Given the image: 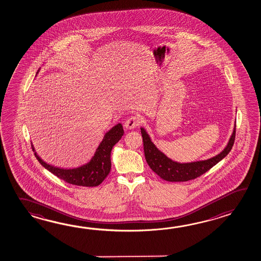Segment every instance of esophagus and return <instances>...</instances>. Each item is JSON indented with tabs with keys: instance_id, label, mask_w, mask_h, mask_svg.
<instances>
[{
	"instance_id": "34e87169",
	"label": "esophagus",
	"mask_w": 261,
	"mask_h": 261,
	"mask_svg": "<svg viewBox=\"0 0 261 261\" xmlns=\"http://www.w3.org/2000/svg\"><path fill=\"white\" fill-rule=\"evenodd\" d=\"M140 121L138 116H130L124 122V126L127 129H134V128L139 126Z\"/></svg>"
}]
</instances>
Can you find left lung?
Listing matches in <instances>:
<instances>
[{
    "mask_svg": "<svg viewBox=\"0 0 261 261\" xmlns=\"http://www.w3.org/2000/svg\"><path fill=\"white\" fill-rule=\"evenodd\" d=\"M236 128V127H235ZM234 128L233 133L229 139L227 147L222 152L215 156L211 159L188 164H179L167 158L163 152L155 147L154 144L151 142L149 135L146 133L143 128H141V136L143 139L144 153L145 158L151 170L156 173L164 180L171 182H182L195 179L197 177L202 176L205 172L210 170L214 165H217L229 154V151L232 149L236 129Z\"/></svg>",
    "mask_w": 261,
    "mask_h": 261,
    "instance_id": "8db88e82",
    "label": "left lung"
}]
</instances>
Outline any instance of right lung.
I'll return each mask as SVG.
<instances>
[{
  "label": "right lung",
  "mask_w": 261,
  "mask_h": 261,
  "mask_svg": "<svg viewBox=\"0 0 261 261\" xmlns=\"http://www.w3.org/2000/svg\"><path fill=\"white\" fill-rule=\"evenodd\" d=\"M123 135V129L121 123H118L105 135L101 143L96 149V153L87 165H83L74 169H60L47 165L41 159L36 152L34 153L39 163L44 168L50 171L65 182L82 187H96L101 184L102 181L109 175L112 163L111 152L112 148L121 139ZM34 150V149L32 148Z\"/></svg>",
  "instance_id": "right-lung-1"
}]
</instances>
